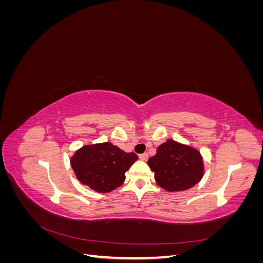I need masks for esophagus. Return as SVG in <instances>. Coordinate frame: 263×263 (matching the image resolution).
Masks as SVG:
<instances>
[{
	"label": "esophagus",
	"instance_id": "esophagus-1",
	"mask_svg": "<svg viewBox=\"0 0 263 263\" xmlns=\"http://www.w3.org/2000/svg\"><path fill=\"white\" fill-rule=\"evenodd\" d=\"M139 158L141 159V160H147V159H148V154H147V153L140 154V155H139Z\"/></svg>",
	"mask_w": 263,
	"mask_h": 263
}]
</instances>
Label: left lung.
Wrapping results in <instances>:
<instances>
[{
    "label": "left lung",
    "instance_id": "8db88e82",
    "mask_svg": "<svg viewBox=\"0 0 263 263\" xmlns=\"http://www.w3.org/2000/svg\"><path fill=\"white\" fill-rule=\"evenodd\" d=\"M148 165L155 172L158 185L169 192L191 189L201 181L204 173L201 154L171 139L158 147Z\"/></svg>",
    "mask_w": 263,
    "mask_h": 263
}]
</instances>
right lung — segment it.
I'll return each instance as SVG.
<instances>
[{"mask_svg":"<svg viewBox=\"0 0 263 263\" xmlns=\"http://www.w3.org/2000/svg\"><path fill=\"white\" fill-rule=\"evenodd\" d=\"M137 159L136 154H127L110 142H103L79 149L71 158V166L81 183L106 193L123 184L125 172Z\"/></svg>","mask_w":263,"mask_h":263,"instance_id":"obj_1","label":"right lung"}]
</instances>
